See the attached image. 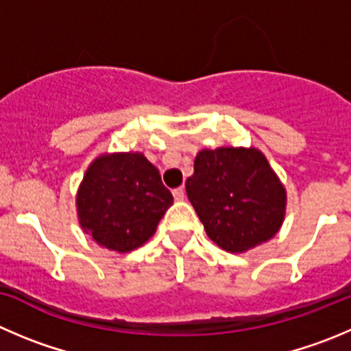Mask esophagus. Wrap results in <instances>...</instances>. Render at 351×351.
I'll return each instance as SVG.
<instances>
[{"mask_svg":"<svg viewBox=\"0 0 351 351\" xmlns=\"http://www.w3.org/2000/svg\"><path fill=\"white\" fill-rule=\"evenodd\" d=\"M172 195H173V198H176V202H182V199L186 198V189L184 188L173 189Z\"/></svg>","mask_w":351,"mask_h":351,"instance_id":"esophagus-1","label":"esophagus"}]
</instances>
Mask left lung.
<instances>
[{"mask_svg":"<svg viewBox=\"0 0 351 351\" xmlns=\"http://www.w3.org/2000/svg\"><path fill=\"white\" fill-rule=\"evenodd\" d=\"M186 193L206 236L229 253H246L278 234L288 195L258 148L202 149Z\"/></svg>","mask_w":351,"mask_h":351,"instance_id":"8db88e82","label":"left lung"}]
</instances>
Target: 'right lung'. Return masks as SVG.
<instances>
[{
  "label": "right lung",
  "mask_w": 351,
  "mask_h": 351,
  "mask_svg": "<svg viewBox=\"0 0 351 351\" xmlns=\"http://www.w3.org/2000/svg\"><path fill=\"white\" fill-rule=\"evenodd\" d=\"M172 203L158 169L141 152L96 156L75 195L82 231L119 253L145 245Z\"/></svg>",
  "instance_id": "1"
}]
</instances>
